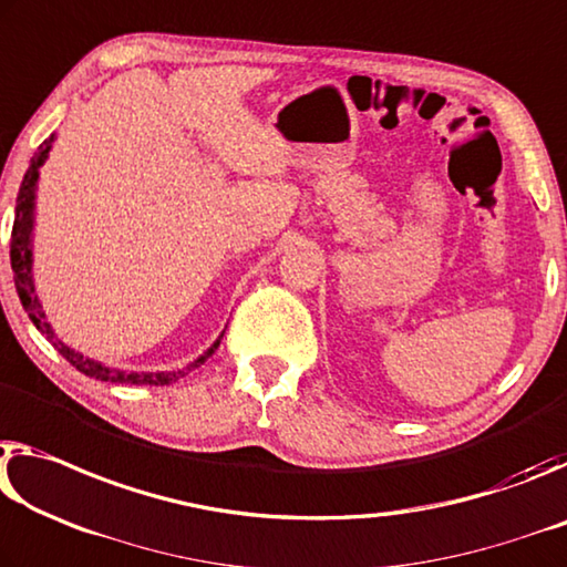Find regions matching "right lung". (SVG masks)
I'll list each match as a JSON object with an SVG mask.
<instances>
[{
    "label": "right lung",
    "instance_id": "right-lung-1",
    "mask_svg": "<svg viewBox=\"0 0 567 567\" xmlns=\"http://www.w3.org/2000/svg\"><path fill=\"white\" fill-rule=\"evenodd\" d=\"M54 141H58V135L52 133L48 141L40 145L37 155L32 157L30 168H27L24 181L20 185V193H17V206H14V228H12V246H9V261H12L14 286H17V293H20V301L24 306L27 317H30L34 327L44 333V339H48L50 344L85 377L100 379V382H110V384H137V386H145V384L168 386L173 382H178V379H183L188 371L198 369L200 364H206V361L216 354V349L220 347L223 331H220V337L213 341V344L203 351L198 359H193L188 367L173 369V371H127L120 367L102 364V361L90 359L82 354V351L68 347L48 323L42 301L34 289L32 266H34V223H37L34 216H37V188H40V168L48 163Z\"/></svg>",
    "mask_w": 567,
    "mask_h": 567
}]
</instances>
